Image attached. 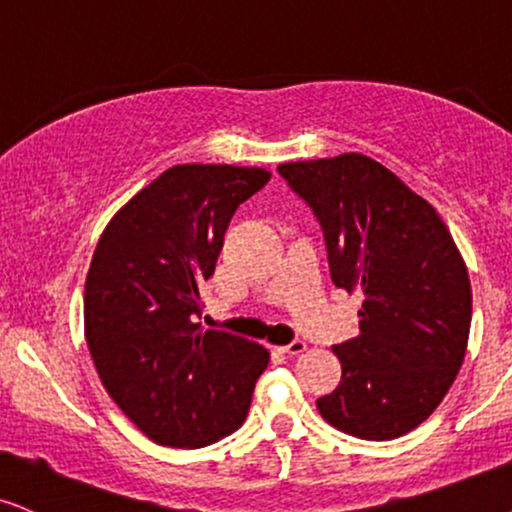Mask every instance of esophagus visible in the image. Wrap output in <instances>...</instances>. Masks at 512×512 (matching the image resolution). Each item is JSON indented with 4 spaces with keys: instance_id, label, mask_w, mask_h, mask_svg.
Returning a JSON list of instances; mask_svg holds the SVG:
<instances>
[{
    "instance_id": "obj_1",
    "label": "esophagus",
    "mask_w": 512,
    "mask_h": 512,
    "mask_svg": "<svg viewBox=\"0 0 512 512\" xmlns=\"http://www.w3.org/2000/svg\"><path fill=\"white\" fill-rule=\"evenodd\" d=\"M277 351L285 353V356H299V353L306 351V342H301V339H296V342L287 344V346H277Z\"/></svg>"
}]
</instances>
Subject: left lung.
Masks as SVG:
<instances>
[{
	"mask_svg": "<svg viewBox=\"0 0 512 512\" xmlns=\"http://www.w3.org/2000/svg\"><path fill=\"white\" fill-rule=\"evenodd\" d=\"M277 170L323 225L334 285L363 294L358 337L332 346L342 382L318 413L351 437H401L434 413L468 351L463 256L437 208L370 156Z\"/></svg>",
	"mask_w": 512,
	"mask_h": 512,
	"instance_id": "1",
	"label": "left lung"
}]
</instances>
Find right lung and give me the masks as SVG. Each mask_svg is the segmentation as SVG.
Masks as SVG:
<instances>
[{"label": "right lung", "mask_w": 512, "mask_h": 512, "mask_svg": "<svg viewBox=\"0 0 512 512\" xmlns=\"http://www.w3.org/2000/svg\"><path fill=\"white\" fill-rule=\"evenodd\" d=\"M270 180L266 168L182 163L109 220L85 282V339L104 389L137 430L199 449L246 420L270 353L204 330L201 282L216 270L237 206Z\"/></svg>", "instance_id": "obj_1"}]
</instances>
